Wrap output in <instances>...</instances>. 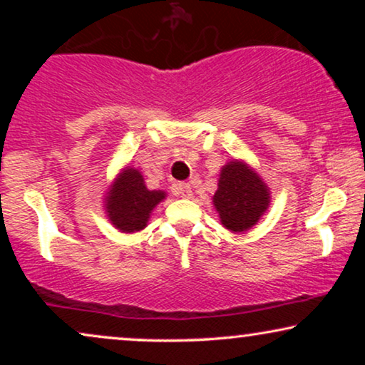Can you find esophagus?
<instances>
[{"label": "esophagus", "mask_w": 365, "mask_h": 365, "mask_svg": "<svg viewBox=\"0 0 365 365\" xmlns=\"http://www.w3.org/2000/svg\"><path fill=\"white\" fill-rule=\"evenodd\" d=\"M176 194H178V196L184 197V199L192 197V187H191V184H189V182H179L178 186H176Z\"/></svg>", "instance_id": "esophagus-1"}]
</instances>
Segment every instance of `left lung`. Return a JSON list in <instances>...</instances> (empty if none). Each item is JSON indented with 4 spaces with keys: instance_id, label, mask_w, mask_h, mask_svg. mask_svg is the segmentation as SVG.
I'll use <instances>...</instances> for the list:
<instances>
[{
    "instance_id": "left-lung-1",
    "label": "left lung",
    "mask_w": 365,
    "mask_h": 365,
    "mask_svg": "<svg viewBox=\"0 0 365 365\" xmlns=\"http://www.w3.org/2000/svg\"><path fill=\"white\" fill-rule=\"evenodd\" d=\"M212 199L222 226L232 232H244L267 211L271 192L252 168L234 159L222 166Z\"/></svg>"
}]
</instances>
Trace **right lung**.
<instances>
[{"label": "right lung", "mask_w": 365, "mask_h": 365, "mask_svg": "<svg viewBox=\"0 0 365 365\" xmlns=\"http://www.w3.org/2000/svg\"><path fill=\"white\" fill-rule=\"evenodd\" d=\"M166 197L164 191H149L143 174L124 168L104 197L108 217L121 232H138L148 226L153 209Z\"/></svg>", "instance_id": "obj_1"}]
</instances>
